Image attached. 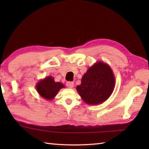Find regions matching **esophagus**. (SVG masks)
Masks as SVG:
<instances>
[{
	"instance_id": "34e87169",
	"label": "esophagus",
	"mask_w": 149,
	"mask_h": 149,
	"mask_svg": "<svg viewBox=\"0 0 149 149\" xmlns=\"http://www.w3.org/2000/svg\"><path fill=\"white\" fill-rule=\"evenodd\" d=\"M66 86H67L68 88H73V87H74V82H67V83H66Z\"/></svg>"
}]
</instances>
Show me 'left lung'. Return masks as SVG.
Masks as SVG:
<instances>
[{"instance_id": "8db88e82", "label": "left lung", "mask_w": 149, "mask_h": 149, "mask_svg": "<svg viewBox=\"0 0 149 149\" xmlns=\"http://www.w3.org/2000/svg\"><path fill=\"white\" fill-rule=\"evenodd\" d=\"M115 86V78L110 66L97 61L82 77L81 84L76 87L85 103L97 105L108 99Z\"/></svg>"}]
</instances>
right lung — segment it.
<instances>
[{
	"instance_id": "obj_1",
	"label": "right lung",
	"mask_w": 149,
	"mask_h": 149,
	"mask_svg": "<svg viewBox=\"0 0 149 149\" xmlns=\"http://www.w3.org/2000/svg\"><path fill=\"white\" fill-rule=\"evenodd\" d=\"M65 85L59 82H55L52 76H48L40 80L36 84L37 92L43 99L52 100Z\"/></svg>"
}]
</instances>
